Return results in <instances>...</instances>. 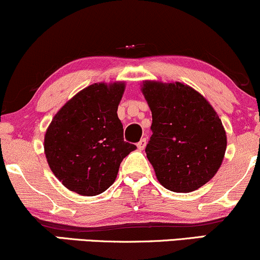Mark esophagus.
I'll list each match as a JSON object with an SVG mask.
<instances>
[{"label": "esophagus", "mask_w": 260, "mask_h": 260, "mask_svg": "<svg viewBox=\"0 0 260 260\" xmlns=\"http://www.w3.org/2000/svg\"><path fill=\"white\" fill-rule=\"evenodd\" d=\"M145 145H147V139H145V138L140 139L139 142L137 143V148H138L139 150H143V149L145 148Z\"/></svg>", "instance_id": "obj_1"}]
</instances>
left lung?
<instances>
[{
	"instance_id": "obj_1",
	"label": "left lung",
	"mask_w": 260,
	"mask_h": 260,
	"mask_svg": "<svg viewBox=\"0 0 260 260\" xmlns=\"http://www.w3.org/2000/svg\"><path fill=\"white\" fill-rule=\"evenodd\" d=\"M153 123L145 153L166 189L188 193L215 176L228 138L214 107L183 83L144 80L140 89Z\"/></svg>"
}]
</instances>
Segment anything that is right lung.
<instances>
[{"mask_svg":"<svg viewBox=\"0 0 260 260\" xmlns=\"http://www.w3.org/2000/svg\"><path fill=\"white\" fill-rule=\"evenodd\" d=\"M124 82L94 83L53 116L44 138L47 164L66 188L80 196L105 192L122 160L137 147L123 140L117 109Z\"/></svg>","mask_w":260,"mask_h":260,"instance_id":"1","label":"right lung"}]
</instances>
